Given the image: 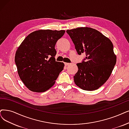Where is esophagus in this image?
Returning <instances> with one entry per match:
<instances>
[{
    "label": "esophagus",
    "instance_id": "1",
    "mask_svg": "<svg viewBox=\"0 0 129 129\" xmlns=\"http://www.w3.org/2000/svg\"><path fill=\"white\" fill-rule=\"evenodd\" d=\"M69 64H70L69 63H67V62L64 63V64H65V66H68Z\"/></svg>",
    "mask_w": 129,
    "mask_h": 129
}]
</instances>
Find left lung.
I'll return each mask as SVG.
<instances>
[{
    "label": "left lung",
    "mask_w": 129,
    "mask_h": 129,
    "mask_svg": "<svg viewBox=\"0 0 129 129\" xmlns=\"http://www.w3.org/2000/svg\"><path fill=\"white\" fill-rule=\"evenodd\" d=\"M66 32L78 54L86 55L81 63L77 64L78 70L74 77L75 83L83 90L97 89L109 78L116 64L111 41L90 27H78Z\"/></svg>",
    "instance_id": "obj_1"
}]
</instances>
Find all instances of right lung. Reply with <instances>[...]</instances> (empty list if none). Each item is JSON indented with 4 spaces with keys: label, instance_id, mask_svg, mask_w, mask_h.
<instances>
[{
    "label": "right lung",
    "instance_id": "right-lung-1",
    "mask_svg": "<svg viewBox=\"0 0 129 129\" xmlns=\"http://www.w3.org/2000/svg\"><path fill=\"white\" fill-rule=\"evenodd\" d=\"M64 33V30H36L18 48L15 62L20 79L29 90L44 92L55 84L64 64L55 61L54 48Z\"/></svg>",
    "mask_w": 129,
    "mask_h": 129
}]
</instances>
